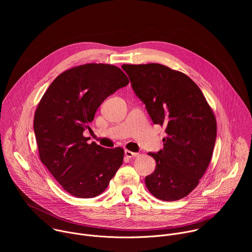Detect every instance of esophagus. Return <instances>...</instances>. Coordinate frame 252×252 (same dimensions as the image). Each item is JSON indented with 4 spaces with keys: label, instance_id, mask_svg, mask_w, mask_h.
Segmentation results:
<instances>
[{
    "label": "esophagus",
    "instance_id": "1",
    "mask_svg": "<svg viewBox=\"0 0 252 252\" xmlns=\"http://www.w3.org/2000/svg\"><path fill=\"white\" fill-rule=\"evenodd\" d=\"M125 155H126V158H136V157H138V154H136V153H132V152H130V151H128V150H126Z\"/></svg>",
    "mask_w": 252,
    "mask_h": 252
}]
</instances>
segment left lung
Instances as JSON below:
<instances>
[{
    "label": "left lung",
    "mask_w": 252,
    "mask_h": 252,
    "mask_svg": "<svg viewBox=\"0 0 252 252\" xmlns=\"http://www.w3.org/2000/svg\"><path fill=\"white\" fill-rule=\"evenodd\" d=\"M135 94L153 122L165 126L163 149L149 155L155 171L149 191L164 201L182 199L198 185L211 160L217 120L197 85L182 71L160 63L123 64Z\"/></svg>",
    "instance_id": "obj_1"
}]
</instances>
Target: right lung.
Listing matches in <instances>:
<instances>
[{
  "instance_id": "add662e5",
  "label": "right lung",
  "mask_w": 252,
  "mask_h": 252,
  "mask_svg": "<svg viewBox=\"0 0 252 252\" xmlns=\"http://www.w3.org/2000/svg\"><path fill=\"white\" fill-rule=\"evenodd\" d=\"M128 83L116 65L86 63L59 75L41 98L33 118L40 159L69 194L99 195L123 164L122 148L88 143L83 132L101 102Z\"/></svg>"
}]
</instances>
